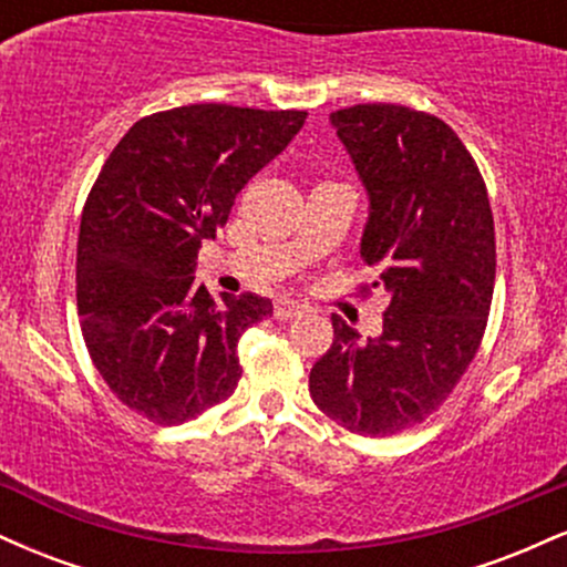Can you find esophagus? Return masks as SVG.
<instances>
[{"mask_svg":"<svg viewBox=\"0 0 567 567\" xmlns=\"http://www.w3.org/2000/svg\"><path fill=\"white\" fill-rule=\"evenodd\" d=\"M306 309H309L306 303L296 301V298L282 296V298H277V303H275V317L277 320H292V317H301Z\"/></svg>","mask_w":567,"mask_h":567,"instance_id":"obj_1","label":"esophagus"}]
</instances>
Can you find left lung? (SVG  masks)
<instances>
[{
  "label": "left lung",
  "mask_w": 567,
  "mask_h": 567,
  "mask_svg": "<svg viewBox=\"0 0 567 567\" xmlns=\"http://www.w3.org/2000/svg\"><path fill=\"white\" fill-rule=\"evenodd\" d=\"M370 216L362 261L389 292L381 336L362 341L333 315V343L309 392L354 434L389 437L421 424L466 373L496 285V231L477 162L445 122L396 103L330 114Z\"/></svg>",
  "instance_id": "1"
}]
</instances>
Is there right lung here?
<instances>
[{
	"label": "right lung",
	"instance_id": "right-lung-1",
	"mask_svg": "<svg viewBox=\"0 0 567 567\" xmlns=\"http://www.w3.org/2000/svg\"><path fill=\"white\" fill-rule=\"evenodd\" d=\"M303 122L306 112L192 103L135 122L97 173L76 243L80 324L97 373L143 419L184 424L237 389V343L271 301L213 298L194 285L197 252Z\"/></svg>",
	"mask_w": 567,
	"mask_h": 567
}]
</instances>
